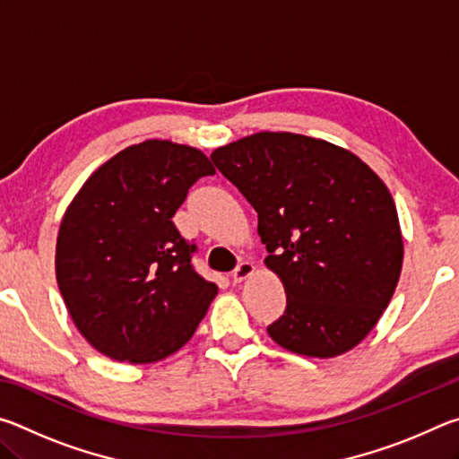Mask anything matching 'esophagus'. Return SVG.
Here are the masks:
<instances>
[{"label":"esophagus","instance_id":"34e87169","mask_svg":"<svg viewBox=\"0 0 459 459\" xmlns=\"http://www.w3.org/2000/svg\"><path fill=\"white\" fill-rule=\"evenodd\" d=\"M253 271H255V265H253L251 261H240L238 265H237V269L232 271V281L240 283V281H243V279H247L248 275H253Z\"/></svg>","mask_w":459,"mask_h":459}]
</instances>
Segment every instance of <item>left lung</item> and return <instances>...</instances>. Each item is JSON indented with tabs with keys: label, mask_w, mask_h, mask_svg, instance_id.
<instances>
[{
	"label": "left lung",
	"mask_w": 459,
	"mask_h": 459,
	"mask_svg": "<svg viewBox=\"0 0 459 459\" xmlns=\"http://www.w3.org/2000/svg\"><path fill=\"white\" fill-rule=\"evenodd\" d=\"M211 160L257 211L265 263L285 287L269 336L316 359L351 351L401 275L399 216L383 180L354 153L287 131L243 137Z\"/></svg>",
	"instance_id": "8db88e82"
}]
</instances>
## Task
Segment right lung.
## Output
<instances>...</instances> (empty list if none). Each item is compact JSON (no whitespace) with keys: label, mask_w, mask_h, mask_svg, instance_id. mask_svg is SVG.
Segmentation results:
<instances>
[{"label":"right lung","mask_w":459,"mask_h":459,"mask_svg":"<svg viewBox=\"0 0 459 459\" xmlns=\"http://www.w3.org/2000/svg\"><path fill=\"white\" fill-rule=\"evenodd\" d=\"M214 168L188 145L147 139L105 161L65 212L56 279L76 328L119 362L166 359L188 342L219 291L196 273L172 216Z\"/></svg>","instance_id":"obj_1"}]
</instances>
